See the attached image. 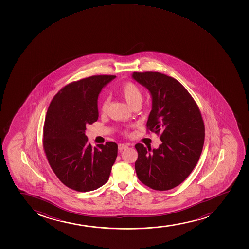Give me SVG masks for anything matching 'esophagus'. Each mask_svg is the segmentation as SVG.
<instances>
[{
  "instance_id": "esophagus-1",
  "label": "esophagus",
  "mask_w": 249,
  "mask_h": 249,
  "mask_svg": "<svg viewBox=\"0 0 249 249\" xmlns=\"http://www.w3.org/2000/svg\"><path fill=\"white\" fill-rule=\"evenodd\" d=\"M118 147H119L120 150H124V149H127L129 146H128V144H124V143H119Z\"/></svg>"
}]
</instances>
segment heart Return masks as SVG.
Instances as JSON below:
<instances>
[{
  "label": "heart",
  "instance_id": "heart-1",
  "mask_svg": "<svg viewBox=\"0 0 249 249\" xmlns=\"http://www.w3.org/2000/svg\"><path fill=\"white\" fill-rule=\"evenodd\" d=\"M119 92L121 94V96L125 100L126 102L129 104L130 107L137 104H140L142 101V97H143L142 90L135 84L131 82L124 84L119 89ZM107 106H108V100L106 99L101 104V110L106 112Z\"/></svg>",
  "mask_w": 249,
  "mask_h": 249
}]
</instances>
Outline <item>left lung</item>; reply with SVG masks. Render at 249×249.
Wrapping results in <instances>:
<instances>
[{
	"label": "left lung",
	"instance_id": "obj_1",
	"mask_svg": "<svg viewBox=\"0 0 249 249\" xmlns=\"http://www.w3.org/2000/svg\"><path fill=\"white\" fill-rule=\"evenodd\" d=\"M132 78L149 90L152 109L147 128L160 135L158 149L137 143L135 171L151 189L164 191L185 180L199 160L204 143L200 110L177 80L159 72H134Z\"/></svg>",
	"mask_w": 249,
	"mask_h": 249
}]
</instances>
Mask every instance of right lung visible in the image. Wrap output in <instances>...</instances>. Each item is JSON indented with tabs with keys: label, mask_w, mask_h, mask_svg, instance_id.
<instances>
[{
	"label": "right lung",
	"mask_w": 249,
	"mask_h": 249,
	"mask_svg": "<svg viewBox=\"0 0 249 249\" xmlns=\"http://www.w3.org/2000/svg\"><path fill=\"white\" fill-rule=\"evenodd\" d=\"M115 75H94L69 84L54 95L44 124L43 146L55 175L78 192L95 190L108 181L117 157L114 142L92 148L86 124L97 121L98 96Z\"/></svg>",
	"instance_id": "1"
}]
</instances>
